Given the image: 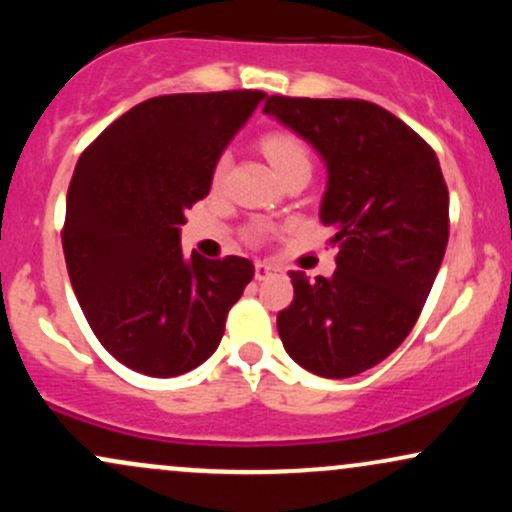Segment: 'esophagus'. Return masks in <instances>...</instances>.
<instances>
[{"label": "esophagus", "instance_id": "esophagus-1", "mask_svg": "<svg viewBox=\"0 0 512 512\" xmlns=\"http://www.w3.org/2000/svg\"><path fill=\"white\" fill-rule=\"evenodd\" d=\"M276 272H279V267H276V264H272V262H255V279L257 281L267 279V276H272Z\"/></svg>", "mask_w": 512, "mask_h": 512}]
</instances>
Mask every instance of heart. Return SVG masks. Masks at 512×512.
<instances>
[{"label":"heart","instance_id":"obj_1","mask_svg":"<svg viewBox=\"0 0 512 512\" xmlns=\"http://www.w3.org/2000/svg\"><path fill=\"white\" fill-rule=\"evenodd\" d=\"M262 151L267 154L269 161H272V166L279 170V175L289 173L291 168L310 166L308 144H305L296 132H289V129H274V132L264 134ZM228 163H231L228 154H221L214 166V182L223 180V175H226L228 170Z\"/></svg>","mask_w":512,"mask_h":512}]
</instances>
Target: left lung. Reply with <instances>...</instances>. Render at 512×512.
<instances>
[{
    "label": "left lung",
    "instance_id": "obj_1",
    "mask_svg": "<svg viewBox=\"0 0 512 512\" xmlns=\"http://www.w3.org/2000/svg\"><path fill=\"white\" fill-rule=\"evenodd\" d=\"M264 113L327 161L320 219L339 248L330 279L289 272L293 301L276 330L298 366L351 378L390 356L419 320L448 248V185L431 144L370 101L269 96Z\"/></svg>",
    "mask_w": 512,
    "mask_h": 512
}]
</instances>
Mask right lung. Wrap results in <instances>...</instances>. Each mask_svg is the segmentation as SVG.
Listing matches in <instances>:
<instances>
[{
    "instance_id": "1",
    "label": "right lung",
    "mask_w": 512,
    "mask_h": 512,
    "mask_svg": "<svg viewBox=\"0 0 512 512\" xmlns=\"http://www.w3.org/2000/svg\"><path fill=\"white\" fill-rule=\"evenodd\" d=\"M262 98L248 88L149 98L76 163L62 226L69 279L98 342L137 373L173 378L207 361L255 274L236 255L185 260L180 226Z\"/></svg>"
}]
</instances>
